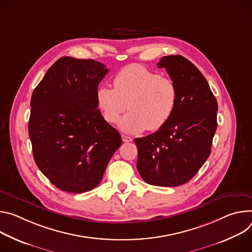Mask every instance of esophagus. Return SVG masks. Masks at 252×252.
<instances>
[{"label": "esophagus", "mask_w": 252, "mask_h": 252, "mask_svg": "<svg viewBox=\"0 0 252 252\" xmlns=\"http://www.w3.org/2000/svg\"><path fill=\"white\" fill-rule=\"evenodd\" d=\"M122 140H123V142H126V143H128V142H131L133 139H132V137H130V136H127V135H122Z\"/></svg>", "instance_id": "obj_1"}]
</instances>
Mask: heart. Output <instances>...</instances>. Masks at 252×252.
<instances>
[{
  "mask_svg": "<svg viewBox=\"0 0 252 252\" xmlns=\"http://www.w3.org/2000/svg\"><path fill=\"white\" fill-rule=\"evenodd\" d=\"M114 88L100 86L96 103L103 118L110 124L120 121V129L137 134L161 129L172 116L177 104V87L173 80L142 65L121 69L114 78Z\"/></svg>",
  "mask_w": 252,
  "mask_h": 252,
  "instance_id": "heart-1",
  "label": "heart"
}]
</instances>
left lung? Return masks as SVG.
Returning a JSON list of instances; mask_svg holds the SVG:
<instances>
[{"mask_svg":"<svg viewBox=\"0 0 252 252\" xmlns=\"http://www.w3.org/2000/svg\"><path fill=\"white\" fill-rule=\"evenodd\" d=\"M165 68L177 87V104L158 131L135 138L137 169L156 186H180L193 178L211 152L217 128V101L201 72L180 55L164 56Z\"/></svg>","mask_w":252,"mask_h":252,"instance_id":"left-lung-1","label":"left lung"}]
</instances>
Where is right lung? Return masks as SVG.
I'll use <instances>...</instances> for the list:
<instances>
[{
    "label": "right lung",
    "mask_w": 252,
    "mask_h": 252,
    "mask_svg": "<svg viewBox=\"0 0 252 252\" xmlns=\"http://www.w3.org/2000/svg\"><path fill=\"white\" fill-rule=\"evenodd\" d=\"M108 71L92 59L62 57L32 94L28 128L33 156L60 190L95 188L122 144L120 133L105 121L96 103L98 85Z\"/></svg>",
    "instance_id": "add662e5"
}]
</instances>
